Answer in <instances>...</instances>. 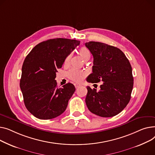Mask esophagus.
Here are the masks:
<instances>
[{"instance_id":"esophagus-1","label":"esophagus","mask_w":155,"mask_h":155,"mask_svg":"<svg viewBox=\"0 0 155 155\" xmlns=\"http://www.w3.org/2000/svg\"><path fill=\"white\" fill-rule=\"evenodd\" d=\"M74 86H75V87L77 89V88H78L79 87H80L81 85H80V84H74Z\"/></svg>"}]
</instances>
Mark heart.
<instances>
[{"label":"heart","instance_id":"obj_1","mask_svg":"<svg viewBox=\"0 0 155 155\" xmlns=\"http://www.w3.org/2000/svg\"><path fill=\"white\" fill-rule=\"evenodd\" d=\"M79 55L81 56V58H83V59L87 61L90 58V52L89 51V50L86 48H82L79 50ZM71 58V54H69L68 55L65 61H64V63L65 64H68L69 62V60ZM86 72H84V71H79L76 69L72 68L68 72H67V76L68 77L71 79L72 81H75V82H80L82 80L84 79V78L86 76Z\"/></svg>","mask_w":155,"mask_h":155}]
</instances>
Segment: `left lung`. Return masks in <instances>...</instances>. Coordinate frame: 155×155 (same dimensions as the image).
<instances>
[{
	"label": "left lung",
	"mask_w": 155,
	"mask_h": 155,
	"mask_svg": "<svg viewBox=\"0 0 155 155\" xmlns=\"http://www.w3.org/2000/svg\"><path fill=\"white\" fill-rule=\"evenodd\" d=\"M85 45L94 59L93 73L86 80L91 83L103 81L98 92L87 87V107L99 116H116L124 110L131 99L133 77L130 61L120 49L112 45L94 41L86 42Z\"/></svg>",
	"instance_id": "1"
}]
</instances>
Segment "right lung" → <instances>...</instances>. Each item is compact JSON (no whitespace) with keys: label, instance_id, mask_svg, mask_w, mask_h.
<instances>
[{"label":"right lung","instance_id":"add662e5","mask_svg":"<svg viewBox=\"0 0 155 155\" xmlns=\"http://www.w3.org/2000/svg\"><path fill=\"white\" fill-rule=\"evenodd\" d=\"M79 44L74 39H49L36 45L26 56L20 87L26 108L35 117L51 120L65 111L76 89L71 83L57 87L55 78L58 69Z\"/></svg>","mask_w":155,"mask_h":155}]
</instances>
